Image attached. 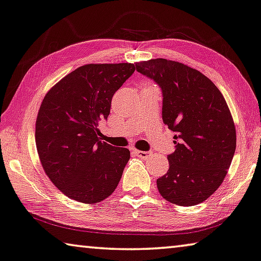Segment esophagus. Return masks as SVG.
I'll return each mask as SVG.
<instances>
[{"instance_id": "obj_1", "label": "esophagus", "mask_w": 261, "mask_h": 261, "mask_svg": "<svg viewBox=\"0 0 261 261\" xmlns=\"http://www.w3.org/2000/svg\"><path fill=\"white\" fill-rule=\"evenodd\" d=\"M134 152H135L136 156L141 157V159H147V157L149 156V153H150L148 151H141V150H134Z\"/></svg>"}]
</instances>
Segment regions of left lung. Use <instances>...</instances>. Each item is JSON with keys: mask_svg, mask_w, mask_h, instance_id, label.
I'll list each match as a JSON object with an SVG mask.
<instances>
[{"mask_svg": "<svg viewBox=\"0 0 261 261\" xmlns=\"http://www.w3.org/2000/svg\"><path fill=\"white\" fill-rule=\"evenodd\" d=\"M135 67L159 84L162 118L174 132L176 150L168 155L169 170L157 189L171 203H201L220 187L236 150L227 101L211 80L180 62L152 59Z\"/></svg>", "mask_w": 261, "mask_h": 261, "instance_id": "8db88e82", "label": "left lung"}]
</instances>
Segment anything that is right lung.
I'll list each match as a JSON object with an SVG mask.
<instances>
[{
	"label": "right lung",
	"instance_id": "right-lung-1",
	"mask_svg": "<svg viewBox=\"0 0 261 261\" xmlns=\"http://www.w3.org/2000/svg\"><path fill=\"white\" fill-rule=\"evenodd\" d=\"M135 70L133 63L85 65L47 92L36 122V144L48 178L68 198L96 203L113 193L130 157L99 141L98 125Z\"/></svg>",
	"mask_w": 261,
	"mask_h": 261
}]
</instances>
